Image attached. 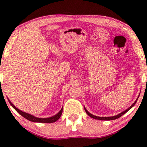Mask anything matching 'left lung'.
<instances>
[{
  "label": "left lung",
  "instance_id": "1",
  "mask_svg": "<svg viewBox=\"0 0 147 147\" xmlns=\"http://www.w3.org/2000/svg\"><path fill=\"white\" fill-rule=\"evenodd\" d=\"M137 100H138V99H136V101H134V104H132L131 106L129 107V108H127V109L125 110H124L123 112H121V113L119 114V115H116V116H113V117H97V116H95V115H92V114H90V112H88V110L86 109V108H85V107H84V110H85V112H86V114H87V115H88V116H89L90 117L93 118V119H97V120H101V121H110V120H115V119H119V117H121V116L123 115L124 114H125L127 112L129 111V110L130 109H131V108H132V107H133V106H134V105L136 104V103Z\"/></svg>",
  "mask_w": 147,
  "mask_h": 147
}]
</instances>
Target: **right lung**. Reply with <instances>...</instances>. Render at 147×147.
Returning <instances> with one entry per match:
<instances>
[{
	"label": "right lung",
	"instance_id": "obj_1",
	"mask_svg": "<svg viewBox=\"0 0 147 147\" xmlns=\"http://www.w3.org/2000/svg\"><path fill=\"white\" fill-rule=\"evenodd\" d=\"M8 101H9V104H11V106L14 109H15L16 111H17L18 113L20 114V115L22 116L23 117H24L25 119H26L27 120L32 121V122L47 123H51L56 122V121L59 120V118L61 117V115H62V112H63V108H61V110H60L59 112H58L57 115L52 116V117H50L48 118H38V117H35V116L30 115V114L26 113V112H24L22 111V110H19L18 108H16V107L14 106V105L11 102L10 100L9 99H8Z\"/></svg>",
	"mask_w": 147,
	"mask_h": 147
}]
</instances>
